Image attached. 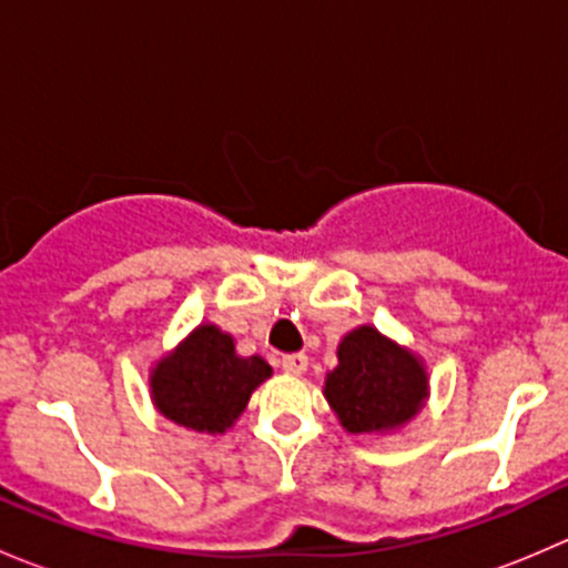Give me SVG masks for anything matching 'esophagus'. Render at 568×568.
Wrapping results in <instances>:
<instances>
[{"label": "esophagus", "instance_id": "esophagus-1", "mask_svg": "<svg viewBox=\"0 0 568 568\" xmlns=\"http://www.w3.org/2000/svg\"><path fill=\"white\" fill-rule=\"evenodd\" d=\"M283 371L291 376H302L307 371V357L305 354H288V357H283Z\"/></svg>", "mask_w": 568, "mask_h": 568}]
</instances>
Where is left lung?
I'll list each match as a JSON object with an SVG mask.
<instances>
[{
  "label": "left lung",
  "instance_id": "1",
  "mask_svg": "<svg viewBox=\"0 0 568 568\" xmlns=\"http://www.w3.org/2000/svg\"><path fill=\"white\" fill-rule=\"evenodd\" d=\"M432 387L420 354L359 324L337 343V365L324 398L348 434H393L415 420Z\"/></svg>",
  "mask_w": 568,
  "mask_h": 568
}]
</instances>
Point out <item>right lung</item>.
Segmentation results:
<instances>
[{
    "label": "right lung",
    "instance_id": "add662e5",
    "mask_svg": "<svg viewBox=\"0 0 568 568\" xmlns=\"http://www.w3.org/2000/svg\"><path fill=\"white\" fill-rule=\"evenodd\" d=\"M268 376L266 359L242 357L231 332L205 321L153 363L148 387L153 406L170 423L186 432L225 434Z\"/></svg>",
    "mask_w": 568,
    "mask_h": 568
}]
</instances>
